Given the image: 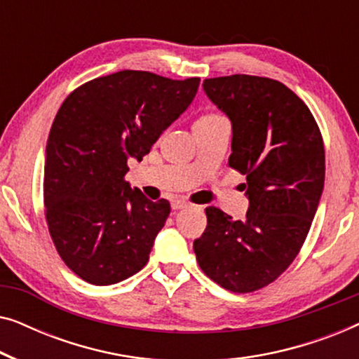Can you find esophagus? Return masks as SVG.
Listing matches in <instances>:
<instances>
[{
	"instance_id": "esophagus-1",
	"label": "esophagus",
	"mask_w": 359,
	"mask_h": 359,
	"mask_svg": "<svg viewBox=\"0 0 359 359\" xmlns=\"http://www.w3.org/2000/svg\"><path fill=\"white\" fill-rule=\"evenodd\" d=\"M189 205H191V204L188 203V201H184V199H175V201H171V208H173L175 210L188 209Z\"/></svg>"
}]
</instances>
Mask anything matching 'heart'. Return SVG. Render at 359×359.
Listing matches in <instances>:
<instances>
[{"instance_id": "b5f03b06", "label": "heart", "mask_w": 359, "mask_h": 359, "mask_svg": "<svg viewBox=\"0 0 359 359\" xmlns=\"http://www.w3.org/2000/svg\"><path fill=\"white\" fill-rule=\"evenodd\" d=\"M212 117H219V116H215V114H208V116H203V117H201V119H212Z\"/></svg>"}]
</instances>
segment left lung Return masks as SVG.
I'll return each mask as SVG.
<instances>
[{
    "label": "left lung",
    "mask_w": 359,
    "mask_h": 359,
    "mask_svg": "<svg viewBox=\"0 0 359 359\" xmlns=\"http://www.w3.org/2000/svg\"><path fill=\"white\" fill-rule=\"evenodd\" d=\"M203 88L232 122L229 165L247 176L250 205L245 220L205 209L196 259L219 286L253 292L286 271L307 237L325 181L323 140L304 101L276 80L232 75Z\"/></svg>",
    "instance_id": "8db88e82"
}]
</instances>
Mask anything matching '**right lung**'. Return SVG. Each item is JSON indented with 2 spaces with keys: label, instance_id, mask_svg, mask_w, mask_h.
Wrapping results in <instances>:
<instances>
[{
  "label": "right lung",
  "instance_id": "right-lung-1",
  "mask_svg": "<svg viewBox=\"0 0 359 359\" xmlns=\"http://www.w3.org/2000/svg\"><path fill=\"white\" fill-rule=\"evenodd\" d=\"M199 81L122 70L76 88L58 109L46 147V217L58 255L86 283H121L149 262L170 203L132 189L127 160L149 154Z\"/></svg>",
  "mask_w": 359,
  "mask_h": 359
}]
</instances>
